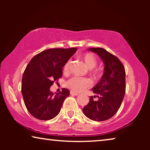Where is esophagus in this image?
<instances>
[{"mask_svg": "<svg viewBox=\"0 0 150 150\" xmlns=\"http://www.w3.org/2000/svg\"><path fill=\"white\" fill-rule=\"evenodd\" d=\"M70 94L71 96H78V95H79V93H75V92H74V91H70Z\"/></svg>", "mask_w": 150, "mask_h": 150, "instance_id": "obj_1", "label": "esophagus"}]
</instances>
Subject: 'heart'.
Listing matches in <instances>:
<instances>
[{
  "label": "heart",
  "instance_id": "obj_1",
  "mask_svg": "<svg viewBox=\"0 0 150 150\" xmlns=\"http://www.w3.org/2000/svg\"><path fill=\"white\" fill-rule=\"evenodd\" d=\"M81 59H83L86 66L87 68L91 69H90V74H91L94 79H98L100 76L101 73H100V70L97 69H93V67H96V64H97V61L95 57L93 56L91 53H85V54H83L81 56ZM69 61H67L66 63H65L63 67V71L65 74L68 71L69 69ZM91 85L89 80L85 78H81V77H72L70 79L66 82L65 85L67 88L71 89V91L74 92H81L83 91L84 89L86 88L89 87Z\"/></svg>",
  "mask_w": 150,
  "mask_h": 150
}]
</instances>
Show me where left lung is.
I'll list each match as a JSON object with an SVG mask.
<instances>
[{"label": "left lung", "instance_id": "left-lung-1", "mask_svg": "<svg viewBox=\"0 0 150 150\" xmlns=\"http://www.w3.org/2000/svg\"><path fill=\"white\" fill-rule=\"evenodd\" d=\"M88 50L98 54L104 63V74L92 91L97 94L91 96L83 108L86 117L97 122L107 120L114 116L120 108L126 92V71L117 57L102 48Z\"/></svg>", "mask_w": 150, "mask_h": 150}]
</instances>
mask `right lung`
Listing matches in <instances>:
<instances>
[{
	"instance_id": "obj_1",
	"label": "right lung",
	"mask_w": 150,
	"mask_h": 150,
	"mask_svg": "<svg viewBox=\"0 0 150 150\" xmlns=\"http://www.w3.org/2000/svg\"><path fill=\"white\" fill-rule=\"evenodd\" d=\"M76 50L48 49L36 54L28 63L22 76L21 91L24 104L34 117L50 120L59 113L69 91L63 88L54 94L50 88L62 76V67Z\"/></svg>"
}]
</instances>
